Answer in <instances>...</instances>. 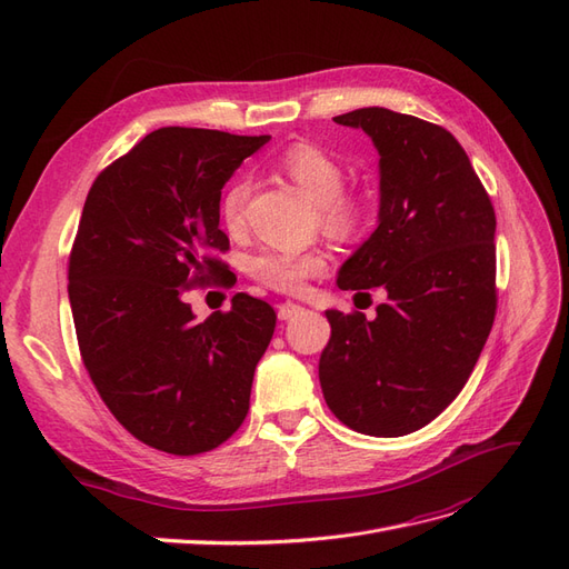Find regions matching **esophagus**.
Segmentation results:
<instances>
[{
	"label": "esophagus",
	"mask_w": 569,
	"mask_h": 569,
	"mask_svg": "<svg viewBox=\"0 0 569 569\" xmlns=\"http://www.w3.org/2000/svg\"><path fill=\"white\" fill-rule=\"evenodd\" d=\"M301 311H303V308H301L299 303H295V301H284V303H280V306H278V318H280V320H289V318L299 316Z\"/></svg>",
	"instance_id": "esophagus-1"
}]
</instances>
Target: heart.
<instances>
[{
  "instance_id": "heart-1",
  "label": "heart",
  "mask_w": 569,
  "mask_h": 569,
  "mask_svg": "<svg viewBox=\"0 0 569 569\" xmlns=\"http://www.w3.org/2000/svg\"><path fill=\"white\" fill-rule=\"evenodd\" d=\"M280 168L299 189L320 206L325 228L335 234H353L366 220L363 203L343 197V168L330 153L313 144H295L280 157ZM249 182L237 178L220 199V216L230 230L242 222ZM327 258L320 251H266L251 261L256 280L280 291H297L308 278L325 272Z\"/></svg>"
}]
</instances>
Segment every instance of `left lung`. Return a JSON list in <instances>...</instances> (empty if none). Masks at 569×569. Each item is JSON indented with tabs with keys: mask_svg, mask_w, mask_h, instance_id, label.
<instances>
[{
	"mask_svg": "<svg viewBox=\"0 0 569 569\" xmlns=\"http://www.w3.org/2000/svg\"><path fill=\"white\" fill-rule=\"evenodd\" d=\"M380 157L375 232L337 272L339 289H385L363 313L325 311L332 337L320 387L360 435L403 437L449 406L496 316V216L456 137L416 116L370 107L337 116ZM370 297V295H368Z\"/></svg>",
	"mask_w": 569,
	"mask_h": 569,
	"instance_id": "left-lung-1",
	"label": "left lung"
}]
</instances>
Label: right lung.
Masks as SVG:
<instances>
[{"instance_id": "add662e5", "label": "right lung", "mask_w": 569, "mask_h": 569, "mask_svg": "<svg viewBox=\"0 0 569 569\" xmlns=\"http://www.w3.org/2000/svg\"><path fill=\"white\" fill-rule=\"evenodd\" d=\"M270 134L159 128L101 173L82 206L68 263L82 363L130 435L194 456L237 432L253 370L274 332L272 308L234 295L197 320L184 291L222 272L213 251L220 194Z\"/></svg>"}]
</instances>
